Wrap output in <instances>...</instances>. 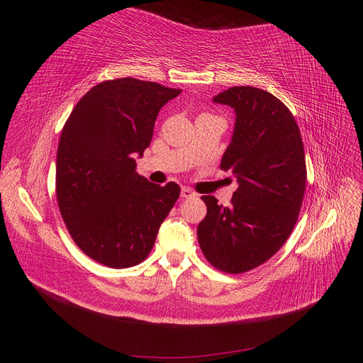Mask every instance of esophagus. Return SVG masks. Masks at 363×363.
I'll return each mask as SVG.
<instances>
[{"instance_id": "34e87169", "label": "esophagus", "mask_w": 363, "mask_h": 363, "mask_svg": "<svg viewBox=\"0 0 363 363\" xmlns=\"http://www.w3.org/2000/svg\"><path fill=\"white\" fill-rule=\"evenodd\" d=\"M194 195H195V194L192 192V189L186 188V186H184V188H182V196H183V199H192Z\"/></svg>"}]
</instances>
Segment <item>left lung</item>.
<instances>
[{
	"label": "left lung",
	"instance_id": "obj_1",
	"mask_svg": "<svg viewBox=\"0 0 363 363\" xmlns=\"http://www.w3.org/2000/svg\"><path fill=\"white\" fill-rule=\"evenodd\" d=\"M213 101L236 112L221 169L239 186L228 207L201 196L207 213L196 235L213 268L242 274L271 259L292 233L306 189L304 147L294 115L272 94L233 86Z\"/></svg>",
	"mask_w": 363,
	"mask_h": 363
}]
</instances>
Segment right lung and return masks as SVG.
I'll return each instance as SVG.
<instances>
[{"instance_id":"obj_1","label":"right lung","mask_w":363,"mask_h":363,"mask_svg":"<svg viewBox=\"0 0 363 363\" xmlns=\"http://www.w3.org/2000/svg\"><path fill=\"white\" fill-rule=\"evenodd\" d=\"M182 89L124 77L94 86L63 125L56 160L59 211L86 256L135 267L155 245L180 186L150 183L135 157L150 145L160 108Z\"/></svg>"}]
</instances>
